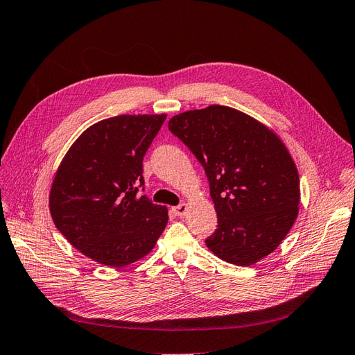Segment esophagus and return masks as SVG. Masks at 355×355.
<instances>
[{
    "instance_id": "esophagus-1",
    "label": "esophagus",
    "mask_w": 355,
    "mask_h": 355,
    "mask_svg": "<svg viewBox=\"0 0 355 355\" xmlns=\"http://www.w3.org/2000/svg\"><path fill=\"white\" fill-rule=\"evenodd\" d=\"M187 211H189V205L187 203H181V205L174 207V212H175L177 216H184L187 214Z\"/></svg>"
}]
</instances>
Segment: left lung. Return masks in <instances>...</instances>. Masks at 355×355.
<instances>
[{
  "instance_id": "1",
  "label": "left lung",
  "mask_w": 355,
  "mask_h": 355,
  "mask_svg": "<svg viewBox=\"0 0 355 355\" xmlns=\"http://www.w3.org/2000/svg\"><path fill=\"white\" fill-rule=\"evenodd\" d=\"M205 168L218 228L209 250L237 266L270 254L298 215L300 178L282 140L239 110L211 105L168 123Z\"/></svg>"
}]
</instances>
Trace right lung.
<instances>
[{
    "label": "right lung",
    "instance_id": "obj_1",
    "mask_svg": "<svg viewBox=\"0 0 355 355\" xmlns=\"http://www.w3.org/2000/svg\"><path fill=\"white\" fill-rule=\"evenodd\" d=\"M166 115H118L85 130L65 153L49 193L57 230L78 252L123 268L152 252L168 222L143 187V156ZM143 190V189H141Z\"/></svg>",
    "mask_w": 355,
    "mask_h": 355
}]
</instances>
